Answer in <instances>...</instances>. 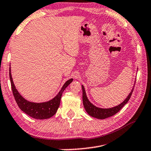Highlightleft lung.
Returning <instances> with one entry per match:
<instances>
[{
    "mask_svg": "<svg viewBox=\"0 0 151 151\" xmlns=\"http://www.w3.org/2000/svg\"><path fill=\"white\" fill-rule=\"evenodd\" d=\"M82 89H83V106L85 107V109L86 111L87 112L89 116L93 117V118H98V119H106L109 117L113 116L114 115L118 113V112L120 110L122 107L127 104L128 101L130 99V98L132 95V93L133 92V90H132L130 94L128 95L127 98L124 100V101L121 104L118 105V106H116L112 108L109 109H102L97 107L96 106H93V105L91 103L88 99H87V95H86L85 88L82 85Z\"/></svg>",
    "mask_w": 151,
    "mask_h": 151,
    "instance_id": "1",
    "label": "left lung"
}]
</instances>
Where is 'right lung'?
Wrapping results in <instances>:
<instances>
[{
  "instance_id": "1",
  "label": "right lung",
  "mask_w": 151,
  "mask_h": 151,
  "mask_svg": "<svg viewBox=\"0 0 151 151\" xmlns=\"http://www.w3.org/2000/svg\"><path fill=\"white\" fill-rule=\"evenodd\" d=\"M9 77H10L12 91H13V96L19 108L25 112L26 114L32 118L38 119H44L51 118L56 113L57 110L60 106V99L62 95L65 88L68 87V85L73 81V78L67 81L64 83L63 87H62L61 90L60 91L58 94L55 97L54 99L50 100L49 101L44 103H32L25 100L21 95L19 93L17 90L14 85L13 79L11 74V68H9Z\"/></svg>"
}]
</instances>
